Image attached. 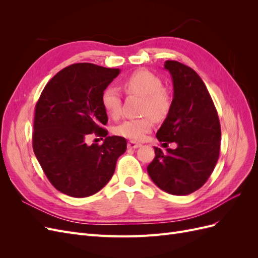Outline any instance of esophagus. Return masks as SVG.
I'll return each instance as SVG.
<instances>
[{"label":"esophagus","instance_id":"34e87169","mask_svg":"<svg viewBox=\"0 0 258 258\" xmlns=\"http://www.w3.org/2000/svg\"><path fill=\"white\" fill-rule=\"evenodd\" d=\"M127 145H128V148H138V147L141 146V144L137 143V142H135V141H129Z\"/></svg>","mask_w":258,"mask_h":258}]
</instances>
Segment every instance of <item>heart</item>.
Returning <instances> with one entry per match:
<instances>
[{"label":"heart","mask_w":258,"mask_h":258,"mask_svg":"<svg viewBox=\"0 0 258 258\" xmlns=\"http://www.w3.org/2000/svg\"><path fill=\"white\" fill-rule=\"evenodd\" d=\"M122 87L129 95L143 97L141 111L145 116L122 121L115 127L114 132L117 136L139 141L152 130L154 119L162 120L166 118L172 106V98L168 89L163 87L160 77L147 70H139L129 75L123 81ZM101 101L108 115L113 118L119 117L121 97L118 89L115 87L106 88Z\"/></svg>","instance_id":"heart-1"}]
</instances>
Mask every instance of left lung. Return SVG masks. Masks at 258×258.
I'll use <instances>...</instances> for the list:
<instances>
[{
  "mask_svg": "<svg viewBox=\"0 0 258 258\" xmlns=\"http://www.w3.org/2000/svg\"><path fill=\"white\" fill-rule=\"evenodd\" d=\"M165 69L173 82L172 106L157 131L163 144L175 142V150L155 148L148 175L160 189L186 196L199 189L220 156L221 124L217 111L200 76L181 62L168 60Z\"/></svg>",
  "mask_w": 258,
  "mask_h": 258,
  "instance_id": "8db88e82",
  "label": "left lung"
}]
</instances>
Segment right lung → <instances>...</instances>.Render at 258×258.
I'll list each match as a JSON object with an SVG mask.
<instances>
[{
	"mask_svg": "<svg viewBox=\"0 0 258 258\" xmlns=\"http://www.w3.org/2000/svg\"><path fill=\"white\" fill-rule=\"evenodd\" d=\"M119 69L74 63L46 84L35 105L33 151L51 185L68 196L95 195L110 181L127 150L122 137H107L102 93ZM93 133L103 145L85 143Z\"/></svg>",
	"mask_w": 258,
	"mask_h": 258,
	"instance_id": "obj_1",
	"label": "right lung"
}]
</instances>
